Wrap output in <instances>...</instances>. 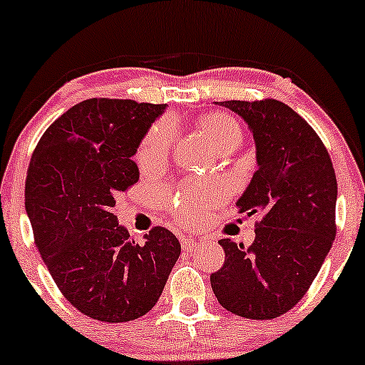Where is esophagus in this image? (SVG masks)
<instances>
[{"instance_id": "obj_1", "label": "esophagus", "mask_w": 365, "mask_h": 365, "mask_svg": "<svg viewBox=\"0 0 365 365\" xmlns=\"http://www.w3.org/2000/svg\"><path fill=\"white\" fill-rule=\"evenodd\" d=\"M180 242H182V247L185 249V251L192 249L197 244V241L192 236H182V237H180Z\"/></svg>"}]
</instances>
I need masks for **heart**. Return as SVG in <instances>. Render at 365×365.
<instances>
[{
	"label": "heart",
	"mask_w": 365,
	"mask_h": 365,
	"mask_svg": "<svg viewBox=\"0 0 365 365\" xmlns=\"http://www.w3.org/2000/svg\"><path fill=\"white\" fill-rule=\"evenodd\" d=\"M210 145L219 153H229L239 148L242 143V131L234 118L224 113H210L202 118ZM175 141V129L170 121H160L148 129L136 150V161L143 168L158 167L168 158ZM224 197L222 187L215 183L190 182L185 183L175 198L170 200V209L183 224H195L205 212H209Z\"/></svg>",
	"instance_id": "heart-1"
}]
</instances>
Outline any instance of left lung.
<instances>
[{
  "label": "left lung",
  "mask_w": 365,
  "mask_h": 365,
  "mask_svg": "<svg viewBox=\"0 0 365 365\" xmlns=\"http://www.w3.org/2000/svg\"><path fill=\"white\" fill-rule=\"evenodd\" d=\"M247 123L257 170L237 200L259 214L249 247L220 239L224 266L210 274L217 302L234 315L271 320L305 297L335 239L336 178L315 129L276 99L217 103Z\"/></svg>",
  "instance_id": "left-lung-1"
}]
</instances>
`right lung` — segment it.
Wrapping results in <instances>:
<instances>
[{
  "instance_id": "1",
  "label": "right lung",
  "mask_w": 365,
  "mask_h": 365,
  "mask_svg": "<svg viewBox=\"0 0 365 365\" xmlns=\"http://www.w3.org/2000/svg\"><path fill=\"white\" fill-rule=\"evenodd\" d=\"M167 104L82 101L50 124L31 155L25 207L55 284L84 315L136 320L156 305L180 251L165 227L129 237L113 207L140 180L136 155Z\"/></svg>"
}]
</instances>
